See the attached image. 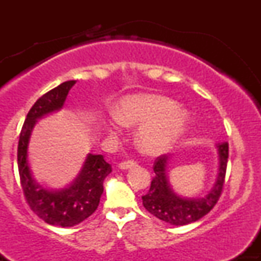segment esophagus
Instances as JSON below:
<instances>
[{"instance_id":"esophagus-1","label":"esophagus","mask_w":261,"mask_h":261,"mask_svg":"<svg viewBox=\"0 0 261 261\" xmlns=\"http://www.w3.org/2000/svg\"><path fill=\"white\" fill-rule=\"evenodd\" d=\"M134 167H136V162H134V161L121 162V163L119 164V169H121V170H126V169L134 168Z\"/></svg>"}]
</instances>
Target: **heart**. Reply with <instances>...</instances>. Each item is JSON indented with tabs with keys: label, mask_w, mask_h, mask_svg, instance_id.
Segmentation results:
<instances>
[{
	"label": "heart",
	"mask_w": 261,
	"mask_h": 261,
	"mask_svg": "<svg viewBox=\"0 0 261 261\" xmlns=\"http://www.w3.org/2000/svg\"><path fill=\"white\" fill-rule=\"evenodd\" d=\"M190 116L187 109L158 94H133L121 98L114 107V116L101 119L109 135L122 126H137L135 140L146 154H161L169 149L187 131Z\"/></svg>",
	"instance_id": "obj_1"
}]
</instances>
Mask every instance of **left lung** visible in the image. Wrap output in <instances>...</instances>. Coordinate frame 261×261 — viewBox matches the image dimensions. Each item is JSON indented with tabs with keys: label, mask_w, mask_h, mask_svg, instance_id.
Listing matches in <instances>:
<instances>
[{
	"label": "left lung",
	"mask_w": 261,
	"mask_h": 261,
	"mask_svg": "<svg viewBox=\"0 0 261 261\" xmlns=\"http://www.w3.org/2000/svg\"><path fill=\"white\" fill-rule=\"evenodd\" d=\"M218 168L216 180L205 196L184 197L175 193L169 181L172 154H164L154 162V178L142 203L149 214L173 226H184L200 220L216 205L222 191L228 161V143L216 145Z\"/></svg>",
	"instance_id": "left-lung-1"
}]
</instances>
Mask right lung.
Masks as SVG:
<instances>
[{
  "label": "right lung",
  "mask_w": 261,
  "mask_h": 261,
  "mask_svg": "<svg viewBox=\"0 0 261 261\" xmlns=\"http://www.w3.org/2000/svg\"><path fill=\"white\" fill-rule=\"evenodd\" d=\"M77 81H66L45 93L35 101L20 131L18 142V170L27 202L41 220L53 226L72 227L88 218L99 205L103 181L112 173V166L101 154L88 153L73 181L61 189L40 184L29 164V142L38 120L59 112L65 106L68 92Z\"/></svg>",
  "instance_id": "1"
}]
</instances>
